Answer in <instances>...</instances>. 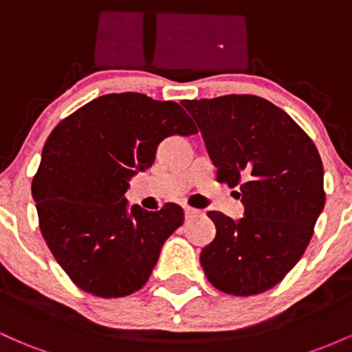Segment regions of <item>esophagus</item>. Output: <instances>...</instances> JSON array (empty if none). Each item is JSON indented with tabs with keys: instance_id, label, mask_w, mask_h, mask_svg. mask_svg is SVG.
I'll use <instances>...</instances> for the list:
<instances>
[{
	"instance_id": "obj_1",
	"label": "esophagus",
	"mask_w": 352,
	"mask_h": 352,
	"mask_svg": "<svg viewBox=\"0 0 352 352\" xmlns=\"http://www.w3.org/2000/svg\"><path fill=\"white\" fill-rule=\"evenodd\" d=\"M184 212H185V218H193V217L199 215L200 210L192 208V207H184Z\"/></svg>"
}]
</instances>
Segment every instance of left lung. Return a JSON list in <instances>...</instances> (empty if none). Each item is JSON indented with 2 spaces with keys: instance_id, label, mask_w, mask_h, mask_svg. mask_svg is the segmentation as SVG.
Returning <instances> with one entry per match:
<instances>
[{
  "instance_id": "left-lung-1",
  "label": "left lung",
  "mask_w": 352,
  "mask_h": 352,
  "mask_svg": "<svg viewBox=\"0 0 352 352\" xmlns=\"http://www.w3.org/2000/svg\"><path fill=\"white\" fill-rule=\"evenodd\" d=\"M195 119L217 180L240 187L243 218L208 212L217 235L200 253L220 292L252 296L278 285L305 253L324 208L313 140L270 100L248 94L182 102Z\"/></svg>"
}]
</instances>
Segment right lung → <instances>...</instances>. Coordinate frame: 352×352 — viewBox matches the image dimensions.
<instances>
[{"label":"right lung","instance_id":"add662e5","mask_svg":"<svg viewBox=\"0 0 352 352\" xmlns=\"http://www.w3.org/2000/svg\"><path fill=\"white\" fill-rule=\"evenodd\" d=\"M192 134L195 124L177 102L122 92L91 100L47 137L31 185L39 228L82 292L120 298L147 283L184 210L148 212L124 195L165 137Z\"/></svg>","mask_w":352,"mask_h":352}]
</instances>
